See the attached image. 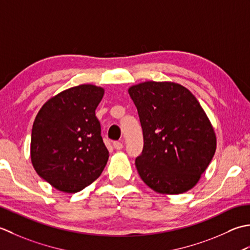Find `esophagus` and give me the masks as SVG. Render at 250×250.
<instances>
[{"mask_svg":"<svg viewBox=\"0 0 250 250\" xmlns=\"http://www.w3.org/2000/svg\"><path fill=\"white\" fill-rule=\"evenodd\" d=\"M113 146H114V149L115 150H118V151H120V150H122L123 149V144H122V142H120V141H115V142H113Z\"/></svg>","mask_w":250,"mask_h":250,"instance_id":"1","label":"esophagus"}]
</instances>
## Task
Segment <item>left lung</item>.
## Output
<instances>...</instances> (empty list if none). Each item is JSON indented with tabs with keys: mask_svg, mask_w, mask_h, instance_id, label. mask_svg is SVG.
<instances>
[{
	"mask_svg": "<svg viewBox=\"0 0 250 250\" xmlns=\"http://www.w3.org/2000/svg\"><path fill=\"white\" fill-rule=\"evenodd\" d=\"M128 94L144 134V150L136 159L142 181L161 194L191 190L217 147L215 129L202 105L175 82L146 81L130 86Z\"/></svg>",
	"mask_w": 250,
	"mask_h": 250,
	"instance_id": "obj_1",
	"label": "left lung"
}]
</instances>
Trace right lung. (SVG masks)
I'll use <instances>...</instances> for the list:
<instances>
[{
  "instance_id": "1",
  "label": "right lung",
  "mask_w": 250,
  "mask_h": 250,
  "mask_svg": "<svg viewBox=\"0 0 250 250\" xmlns=\"http://www.w3.org/2000/svg\"><path fill=\"white\" fill-rule=\"evenodd\" d=\"M104 88L82 84L62 90L35 116L30 156L37 174L56 190L76 193L98 178L109 159L95 111Z\"/></svg>"
}]
</instances>
